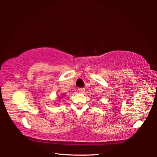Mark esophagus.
Returning a JSON list of instances; mask_svg holds the SVG:
<instances>
[{"mask_svg":"<svg viewBox=\"0 0 157 157\" xmlns=\"http://www.w3.org/2000/svg\"><path fill=\"white\" fill-rule=\"evenodd\" d=\"M84 91H85L84 88H80V89H79V91L80 92V93H84Z\"/></svg>","mask_w":157,"mask_h":157,"instance_id":"34e87169","label":"esophagus"}]
</instances>
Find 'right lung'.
<instances>
[{
	"mask_svg": "<svg viewBox=\"0 0 157 157\" xmlns=\"http://www.w3.org/2000/svg\"><path fill=\"white\" fill-rule=\"evenodd\" d=\"M63 98V95H61V97H60V98Z\"/></svg>",
	"mask_w": 157,
	"mask_h": 157,
	"instance_id": "right-lung-1",
	"label": "right lung"
}]
</instances>
